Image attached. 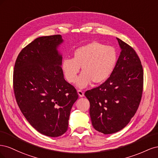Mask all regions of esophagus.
<instances>
[{"mask_svg":"<svg viewBox=\"0 0 158 158\" xmlns=\"http://www.w3.org/2000/svg\"><path fill=\"white\" fill-rule=\"evenodd\" d=\"M78 94L80 97H83L84 95V92H82V91L80 90V89H78Z\"/></svg>","mask_w":158,"mask_h":158,"instance_id":"1","label":"esophagus"}]
</instances>
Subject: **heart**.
Here are the masks:
<instances>
[{
    "label": "heart",
    "instance_id": "1",
    "mask_svg": "<svg viewBox=\"0 0 158 158\" xmlns=\"http://www.w3.org/2000/svg\"><path fill=\"white\" fill-rule=\"evenodd\" d=\"M117 59L113 47L94 41L75 50L73 59H66L63 61L62 69L66 80L74 83L81 67L82 73L76 84L82 88L92 82L94 84L104 82L111 74Z\"/></svg>",
    "mask_w": 158,
    "mask_h": 158
}]
</instances>
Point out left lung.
Masks as SVG:
<instances>
[{
	"instance_id": "left-lung-1",
	"label": "left lung",
	"mask_w": 158,
	"mask_h": 158,
	"mask_svg": "<svg viewBox=\"0 0 158 158\" xmlns=\"http://www.w3.org/2000/svg\"><path fill=\"white\" fill-rule=\"evenodd\" d=\"M121 49L109 77L85 92L95 130L109 135L122 130L135 115L142 99L144 72L140 58L132 47L117 38Z\"/></svg>"
}]
</instances>
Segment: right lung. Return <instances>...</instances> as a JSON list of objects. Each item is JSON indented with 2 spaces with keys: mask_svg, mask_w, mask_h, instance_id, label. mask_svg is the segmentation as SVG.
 <instances>
[{
  "mask_svg": "<svg viewBox=\"0 0 158 158\" xmlns=\"http://www.w3.org/2000/svg\"><path fill=\"white\" fill-rule=\"evenodd\" d=\"M60 35L40 37L19 53L13 72V88L23 116L42 135H63L78 95L64 78L62 56L56 50Z\"/></svg>",
  "mask_w": 158,
  "mask_h": 158,
  "instance_id": "obj_1",
  "label": "right lung"
}]
</instances>
